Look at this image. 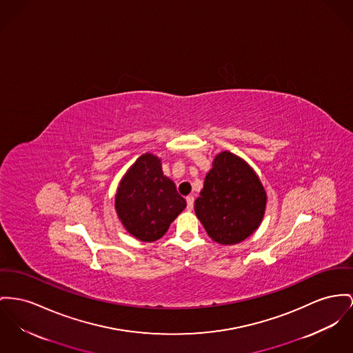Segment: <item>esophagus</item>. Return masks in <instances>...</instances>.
<instances>
[{"mask_svg":"<svg viewBox=\"0 0 353 353\" xmlns=\"http://www.w3.org/2000/svg\"><path fill=\"white\" fill-rule=\"evenodd\" d=\"M186 202H188V210H192V208H194V196L188 195V198H186Z\"/></svg>","mask_w":353,"mask_h":353,"instance_id":"1","label":"esophagus"}]
</instances>
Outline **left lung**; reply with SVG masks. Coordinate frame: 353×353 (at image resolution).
Listing matches in <instances>:
<instances>
[{
  "label": "left lung",
  "instance_id": "8db88e82",
  "mask_svg": "<svg viewBox=\"0 0 353 353\" xmlns=\"http://www.w3.org/2000/svg\"><path fill=\"white\" fill-rule=\"evenodd\" d=\"M266 208V192L259 175L229 151L218 154L194 210L212 241L235 245L259 229Z\"/></svg>",
  "mask_w": 353,
  "mask_h": 353
}]
</instances>
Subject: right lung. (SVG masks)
<instances>
[{"instance_id": "obj_1", "label": "right lung", "mask_w": 353, "mask_h": 353, "mask_svg": "<svg viewBox=\"0 0 353 353\" xmlns=\"http://www.w3.org/2000/svg\"><path fill=\"white\" fill-rule=\"evenodd\" d=\"M186 201L175 183L163 175L161 159L143 154L119 183L115 209L125 230L143 242L162 238L183 212Z\"/></svg>"}]
</instances>
